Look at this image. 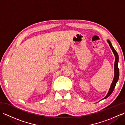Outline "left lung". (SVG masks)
<instances>
[{"label":"left lung","mask_w":125,"mask_h":125,"mask_svg":"<svg viewBox=\"0 0 125 125\" xmlns=\"http://www.w3.org/2000/svg\"><path fill=\"white\" fill-rule=\"evenodd\" d=\"M107 41L108 43V44H109L110 47L111 48V49L112 50L114 54H115V77H114V79H113V81L112 82V84H111V85L109 91H108L107 94L106 95V96L104 98V99H106V98H107V97H109L110 95L111 94H112V93L113 92L114 89H115V87L116 85V82H117V81H118L119 77V68H118V61H119L118 54L117 52L115 51V48H114L113 46H112V44H111L110 41L109 40H107Z\"/></svg>","instance_id":"1"}]
</instances>
